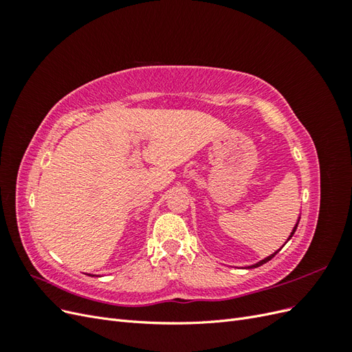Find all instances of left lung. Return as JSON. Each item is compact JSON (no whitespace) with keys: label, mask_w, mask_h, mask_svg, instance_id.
I'll use <instances>...</instances> for the list:
<instances>
[{"label":"left lung","mask_w":352,"mask_h":352,"mask_svg":"<svg viewBox=\"0 0 352 352\" xmlns=\"http://www.w3.org/2000/svg\"><path fill=\"white\" fill-rule=\"evenodd\" d=\"M298 223H300V219H298V221H296V225H295V228L292 229V232H291V235H289V238H287V241H289L292 236H294V233H295V230H296V228H298ZM286 243V242H285ZM282 250V248H280ZM280 250H278V251H276V252H273L272 255H269V257H265L264 260H261V261H258V263H255V264H252V265H248V267L247 269H254V267H260V265H263L264 263H267V261H270L273 257H274V255L276 254H278Z\"/></svg>","instance_id":"obj_1"}]
</instances>
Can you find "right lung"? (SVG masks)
<instances>
[{
	"mask_svg": "<svg viewBox=\"0 0 352 352\" xmlns=\"http://www.w3.org/2000/svg\"><path fill=\"white\" fill-rule=\"evenodd\" d=\"M89 276H91V274H89Z\"/></svg>",
	"mask_w": 352,
	"mask_h": 352,
	"instance_id": "add662e5",
	"label": "right lung"
}]
</instances>
